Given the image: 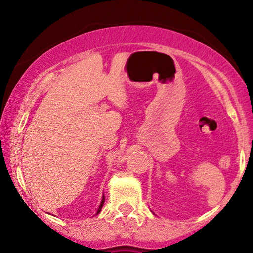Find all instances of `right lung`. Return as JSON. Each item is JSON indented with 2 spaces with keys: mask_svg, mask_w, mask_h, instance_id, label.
Listing matches in <instances>:
<instances>
[{
  "mask_svg": "<svg viewBox=\"0 0 253 253\" xmlns=\"http://www.w3.org/2000/svg\"><path fill=\"white\" fill-rule=\"evenodd\" d=\"M103 203H105V196L102 197V200H101V203H100V206H99L98 212H96V214H99L100 212H101V209H102V206H103Z\"/></svg>",
  "mask_w": 253,
  "mask_h": 253,
  "instance_id": "right-lung-1",
  "label": "right lung"
}]
</instances>
